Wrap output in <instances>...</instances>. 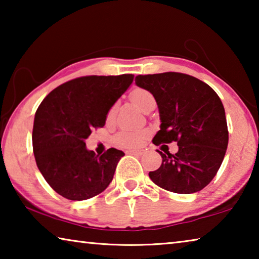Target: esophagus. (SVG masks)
<instances>
[{
    "label": "esophagus",
    "mask_w": 259,
    "mask_h": 259,
    "mask_svg": "<svg viewBox=\"0 0 259 259\" xmlns=\"http://www.w3.org/2000/svg\"><path fill=\"white\" fill-rule=\"evenodd\" d=\"M126 153H128V154H133V155H143L144 151L143 150H130Z\"/></svg>",
    "instance_id": "esophagus-1"
}]
</instances>
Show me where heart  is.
I'll use <instances>...</instances> for the list:
<instances>
[{"instance_id": "b5f03b06", "label": "heart", "mask_w": 259, "mask_h": 259, "mask_svg": "<svg viewBox=\"0 0 259 259\" xmlns=\"http://www.w3.org/2000/svg\"><path fill=\"white\" fill-rule=\"evenodd\" d=\"M130 100L135 106H137L140 111L145 113L148 108L155 106V98L150 91L143 88H137L130 93ZM116 106L114 105L108 109L106 119L112 121L115 114ZM145 131H122L116 136V143L123 147H137L144 142L146 137Z\"/></svg>"}]
</instances>
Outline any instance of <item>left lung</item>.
<instances>
[{
    "mask_svg": "<svg viewBox=\"0 0 259 259\" xmlns=\"http://www.w3.org/2000/svg\"><path fill=\"white\" fill-rule=\"evenodd\" d=\"M135 81L154 96L159 107L161 125L153 144L178 145L176 154L157 151L162 164L148 176L174 193L201 191L216 176L229 144L221 98L207 83L183 73L138 75Z\"/></svg>",
    "mask_w": 259,
    "mask_h": 259,
    "instance_id": "1",
    "label": "left lung"
}]
</instances>
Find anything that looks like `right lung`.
<instances>
[{"label": "right lung", "mask_w": 259, "mask_h": 259, "mask_svg": "<svg viewBox=\"0 0 259 259\" xmlns=\"http://www.w3.org/2000/svg\"><path fill=\"white\" fill-rule=\"evenodd\" d=\"M134 81L133 74L74 78L43 99L35 113L33 152L47 183L72 201L98 195L112 182L124 153L87 150L91 130L103 128L108 109Z\"/></svg>", "instance_id": "obj_1"}]
</instances>
